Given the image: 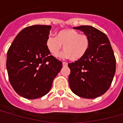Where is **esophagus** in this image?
Returning <instances> with one entry per match:
<instances>
[{
  "label": "esophagus",
  "mask_w": 123,
  "mask_h": 123,
  "mask_svg": "<svg viewBox=\"0 0 123 123\" xmlns=\"http://www.w3.org/2000/svg\"><path fill=\"white\" fill-rule=\"evenodd\" d=\"M62 65H63V66H67L68 63L67 62H62Z\"/></svg>",
  "instance_id": "1"
}]
</instances>
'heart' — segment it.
<instances>
[{
	"instance_id": "1",
	"label": "heart",
	"mask_w": 123,
	"mask_h": 123,
	"mask_svg": "<svg viewBox=\"0 0 123 123\" xmlns=\"http://www.w3.org/2000/svg\"><path fill=\"white\" fill-rule=\"evenodd\" d=\"M46 48L55 57H58L63 45L62 57L79 60L86 54L90 46L89 37L73 29H66L57 32L56 37L50 36L46 42Z\"/></svg>"
}]
</instances>
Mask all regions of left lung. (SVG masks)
Here are the masks:
<instances>
[{"instance_id": "1", "label": "left lung", "mask_w": 123, "mask_h": 123, "mask_svg": "<svg viewBox=\"0 0 123 123\" xmlns=\"http://www.w3.org/2000/svg\"><path fill=\"white\" fill-rule=\"evenodd\" d=\"M89 37L86 54L68 64V82L72 92L79 97L94 98L110 87L116 72V59L107 36L92 26L73 27Z\"/></svg>"}]
</instances>
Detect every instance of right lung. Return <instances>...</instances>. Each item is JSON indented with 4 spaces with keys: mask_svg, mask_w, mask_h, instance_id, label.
<instances>
[{
    "mask_svg": "<svg viewBox=\"0 0 123 123\" xmlns=\"http://www.w3.org/2000/svg\"><path fill=\"white\" fill-rule=\"evenodd\" d=\"M51 26L33 25L22 29L7 51L9 82L17 94L28 99L46 95L62 62L48 50L46 42Z\"/></svg>",
    "mask_w": 123,
    "mask_h": 123,
    "instance_id": "1",
    "label": "right lung"
}]
</instances>
